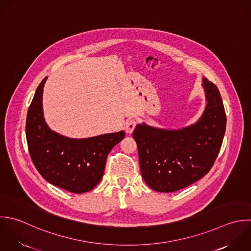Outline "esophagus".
<instances>
[{
	"label": "esophagus",
	"mask_w": 251,
	"mask_h": 251,
	"mask_svg": "<svg viewBox=\"0 0 251 251\" xmlns=\"http://www.w3.org/2000/svg\"><path fill=\"white\" fill-rule=\"evenodd\" d=\"M136 124L137 122L135 120H129L127 123H126V126H125V130L128 134H132L135 127H136Z\"/></svg>",
	"instance_id": "esophagus-1"
}]
</instances>
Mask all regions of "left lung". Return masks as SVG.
Wrapping results in <instances>:
<instances>
[{
	"label": "left lung",
	"mask_w": 251,
	"mask_h": 251,
	"mask_svg": "<svg viewBox=\"0 0 251 251\" xmlns=\"http://www.w3.org/2000/svg\"><path fill=\"white\" fill-rule=\"evenodd\" d=\"M205 107L195 123L166 129L139 123L133 138L137 143L142 176L160 193L186 188L205 176L220 151L226 131V113L218 88L202 78Z\"/></svg>",
	"instance_id": "left-lung-1"
}]
</instances>
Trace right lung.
<instances>
[{
  "instance_id": "1",
  "label": "right lung",
  "mask_w": 251,
  "mask_h": 251,
  "mask_svg": "<svg viewBox=\"0 0 251 251\" xmlns=\"http://www.w3.org/2000/svg\"><path fill=\"white\" fill-rule=\"evenodd\" d=\"M46 81L47 77L38 86L26 118V140L31 159L49 183L75 194L89 192L101 180L106 157L124 139L125 132L74 139L51 130L43 111Z\"/></svg>"
}]
</instances>
